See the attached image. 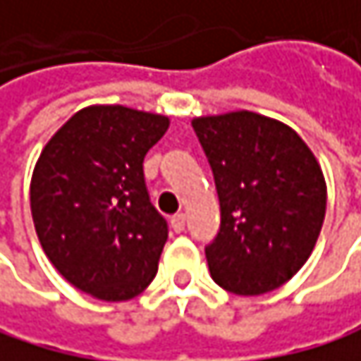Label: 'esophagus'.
<instances>
[{"label": "esophagus", "mask_w": 361, "mask_h": 361, "mask_svg": "<svg viewBox=\"0 0 361 361\" xmlns=\"http://www.w3.org/2000/svg\"><path fill=\"white\" fill-rule=\"evenodd\" d=\"M171 228H173L175 233H184V228H186V216H184V214L173 216V218H171Z\"/></svg>", "instance_id": "1"}]
</instances>
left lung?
<instances>
[{"instance_id": "1", "label": "left lung", "mask_w": 361, "mask_h": 361, "mask_svg": "<svg viewBox=\"0 0 361 361\" xmlns=\"http://www.w3.org/2000/svg\"><path fill=\"white\" fill-rule=\"evenodd\" d=\"M214 171L220 233L205 247L214 281L258 296L290 281L309 260L326 216V179L288 124L231 111L192 120Z\"/></svg>"}]
</instances>
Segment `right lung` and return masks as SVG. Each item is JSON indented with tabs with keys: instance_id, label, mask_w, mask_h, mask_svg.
Returning a JSON list of instances; mask_svg holds the SVG:
<instances>
[{
	"instance_id": "obj_1",
	"label": "right lung",
	"mask_w": 361,
	"mask_h": 361,
	"mask_svg": "<svg viewBox=\"0 0 361 361\" xmlns=\"http://www.w3.org/2000/svg\"><path fill=\"white\" fill-rule=\"evenodd\" d=\"M169 118L124 105H90L46 143L31 177V216L52 267L107 302L141 294L158 271L166 220L149 203L147 149Z\"/></svg>"
}]
</instances>
